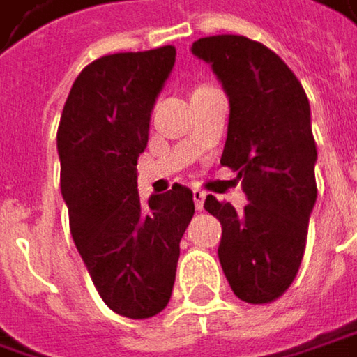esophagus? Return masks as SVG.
I'll return each instance as SVG.
<instances>
[{
    "mask_svg": "<svg viewBox=\"0 0 357 357\" xmlns=\"http://www.w3.org/2000/svg\"><path fill=\"white\" fill-rule=\"evenodd\" d=\"M192 194H194V204H196V208H198V211H202L206 194H204L202 190H198V188H194V190H192Z\"/></svg>",
    "mask_w": 357,
    "mask_h": 357,
    "instance_id": "34e87169",
    "label": "esophagus"
}]
</instances>
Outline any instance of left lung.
I'll use <instances>...</instances> for the list:
<instances>
[{
	"mask_svg": "<svg viewBox=\"0 0 357 357\" xmlns=\"http://www.w3.org/2000/svg\"><path fill=\"white\" fill-rule=\"evenodd\" d=\"M192 54L208 63L229 98L220 165L237 172L243 214L206 196L222 225L218 259L235 296L272 303L298 274L317 200V145L308 98L274 50L237 34L206 36Z\"/></svg>",
	"mask_w": 357,
	"mask_h": 357,
	"instance_id": "left-lung-1",
	"label": "left lung"
}]
</instances>
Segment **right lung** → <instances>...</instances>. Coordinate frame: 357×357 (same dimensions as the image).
Masks as SVG:
<instances>
[{"mask_svg":"<svg viewBox=\"0 0 357 357\" xmlns=\"http://www.w3.org/2000/svg\"><path fill=\"white\" fill-rule=\"evenodd\" d=\"M176 49L116 52L73 83L56 132L61 194L75 247L102 301L128 319L167 307L179 241L194 216L192 190L174 183L143 202L137 161Z\"/></svg>","mask_w":357,"mask_h":357,"instance_id":"1","label":"right lung"}]
</instances>
